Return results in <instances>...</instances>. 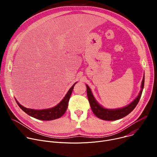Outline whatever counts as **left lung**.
I'll use <instances>...</instances> for the list:
<instances>
[{
	"mask_svg": "<svg viewBox=\"0 0 157 157\" xmlns=\"http://www.w3.org/2000/svg\"><path fill=\"white\" fill-rule=\"evenodd\" d=\"M144 81L145 76H144L141 86L142 89L139 96L136 98V99L133 101H132L127 106L117 109H107L100 105L94 99L90 88H89V87L87 85H86L87 98L93 113L95 114L96 117L104 121H116L122 119L125 116H127L134 109H135L138 102H139L144 87Z\"/></svg>",
	"mask_w": 157,
	"mask_h": 157,
	"instance_id": "obj_1",
	"label": "left lung"
}]
</instances>
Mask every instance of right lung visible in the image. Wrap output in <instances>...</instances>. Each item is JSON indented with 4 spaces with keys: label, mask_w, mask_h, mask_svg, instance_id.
<instances>
[{
    "label": "right lung",
    "mask_w": 157,
    "mask_h": 157,
    "mask_svg": "<svg viewBox=\"0 0 157 157\" xmlns=\"http://www.w3.org/2000/svg\"><path fill=\"white\" fill-rule=\"evenodd\" d=\"M76 83H75L72 86V87L69 89V91L67 93L63 99L57 105L50 109L42 110H35L32 109H28L22 106L17 101L16 99L15 100L20 109L22 110H24L26 114H27L30 116H32L35 119L41 121H52L56 119L61 117L64 114L67 108H68L69 100L71 95L73 87Z\"/></svg>",
    "instance_id": "1"
}]
</instances>
